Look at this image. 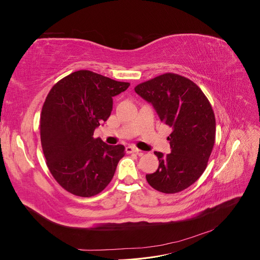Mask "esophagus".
Here are the masks:
<instances>
[{"label": "esophagus", "mask_w": 260, "mask_h": 260, "mask_svg": "<svg viewBox=\"0 0 260 260\" xmlns=\"http://www.w3.org/2000/svg\"><path fill=\"white\" fill-rule=\"evenodd\" d=\"M125 152H127L128 154H131V153H137V154H139V155H142V154H143L142 151H141V149L137 148L136 146H132V145H129V146L125 147Z\"/></svg>", "instance_id": "34e87169"}]
</instances>
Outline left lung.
Here are the masks:
<instances>
[{
	"label": "left lung",
	"instance_id": "obj_1",
	"mask_svg": "<svg viewBox=\"0 0 260 260\" xmlns=\"http://www.w3.org/2000/svg\"><path fill=\"white\" fill-rule=\"evenodd\" d=\"M135 90L172 129L167 138L171 153L154 152L159 166L154 174L146 175L147 182L162 193L183 191L205 171L215 144L216 119L211 105L193 81L176 74H164L140 83Z\"/></svg>",
	"mask_w": 260,
	"mask_h": 260
}]
</instances>
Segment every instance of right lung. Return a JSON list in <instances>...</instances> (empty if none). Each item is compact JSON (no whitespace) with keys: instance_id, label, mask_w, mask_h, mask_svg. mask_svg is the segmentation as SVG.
Instances as JSON below:
<instances>
[{"instance_id":"obj_1","label":"right lung","mask_w":260,"mask_h":260,"mask_svg":"<svg viewBox=\"0 0 260 260\" xmlns=\"http://www.w3.org/2000/svg\"><path fill=\"white\" fill-rule=\"evenodd\" d=\"M129 85L78 70L49 92L40 117L41 144L52 176L69 193L90 198L112 181L124 146L108 145L93 133L111 116L113 98Z\"/></svg>"}]
</instances>
